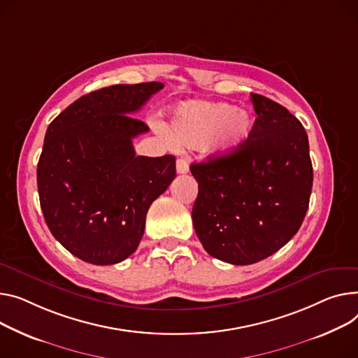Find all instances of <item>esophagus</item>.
Returning a JSON list of instances; mask_svg holds the SVG:
<instances>
[{"instance_id":"esophagus-1","label":"esophagus","mask_w":358,"mask_h":358,"mask_svg":"<svg viewBox=\"0 0 358 358\" xmlns=\"http://www.w3.org/2000/svg\"><path fill=\"white\" fill-rule=\"evenodd\" d=\"M177 173L178 174H187L188 173V164L185 158H178L177 159Z\"/></svg>"}]
</instances>
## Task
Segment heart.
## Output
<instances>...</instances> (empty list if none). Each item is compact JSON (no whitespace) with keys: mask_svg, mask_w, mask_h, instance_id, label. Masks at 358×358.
<instances>
[{"mask_svg":"<svg viewBox=\"0 0 358 358\" xmlns=\"http://www.w3.org/2000/svg\"><path fill=\"white\" fill-rule=\"evenodd\" d=\"M255 119L250 112L226 102L193 101L173 112L166 135L180 148L207 147L217 155L239 152L252 136Z\"/></svg>","mask_w":358,"mask_h":358,"instance_id":"1","label":"heart"}]
</instances>
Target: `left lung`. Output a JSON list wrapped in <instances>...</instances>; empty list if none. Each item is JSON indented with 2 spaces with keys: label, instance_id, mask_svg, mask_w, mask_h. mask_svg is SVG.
<instances>
[{
  "label": "left lung",
  "instance_id": "obj_1",
  "mask_svg": "<svg viewBox=\"0 0 358 358\" xmlns=\"http://www.w3.org/2000/svg\"><path fill=\"white\" fill-rule=\"evenodd\" d=\"M250 96L257 117L248 144L189 166L199 182L194 230L208 255L231 265L256 264L292 239L314 180L302 124L269 98Z\"/></svg>",
  "mask_w": 358,
  "mask_h": 358
}]
</instances>
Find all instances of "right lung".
Segmentation results:
<instances>
[{
  "mask_svg": "<svg viewBox=\"0 0 358 358\" xmlns=\"http://www.w3.org/2000/svg\"><path fill=\"white\" fill-rule=\"evenodd\" d=\"M161 82L115 85L67 106L49 125L37 165L44 220L56 241L92 265L131 256L150 206L176 178V157L136 155L148 127L131 116Z\"/></svg>",
  "mask_w": 358,
  "mask_h": 358,
  "instance_id": "1",
  "label": "right lung"
}]
</instances>
